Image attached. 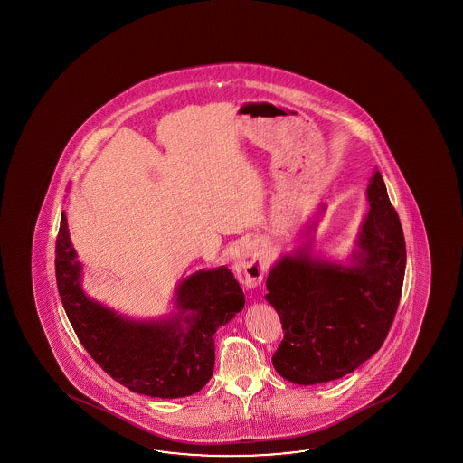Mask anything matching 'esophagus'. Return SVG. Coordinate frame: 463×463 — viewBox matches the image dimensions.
<instances>
[{
    "mask_svg": "<svg viewBox=\"0 0 463 463\" xmlns=\"http://www.w3.org/2000/svg\"><path fill=\"white\" fill-rule=\"evenodd\" d=\"M235 276L247 288H257L265 276V257L258 249L257 243H247L239 251L234 265Z\"/></svg>",
    "mask_w": 463,
    "mask_h": 463,
    "instance_id": "obj_1",
    "label": "esophagus"
}]
</instances>
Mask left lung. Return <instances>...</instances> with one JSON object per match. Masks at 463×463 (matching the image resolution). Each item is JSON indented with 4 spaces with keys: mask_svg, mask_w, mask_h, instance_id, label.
<instances>
[{
    "mask_svg": "<svg viewBox=\"0 0 463 463\" xmlns=\"http://www.w3.org/2000/svg\"><path fill=\"white\" fill-rule=\"evenodd\" d=\"M366 197L370 212L350 265L311 257L308 242L280 257L268 274L265 298L284 329L273 366L294 384L311 386L355 372L381 349L392 326L405 274V239L379 171ZM315 226L317 221L308 234Z\"/></svg>",
    "mask_w": 463,
    "mask_h": 463,
    "instance_id": "obj_1",
    "label": "left lung"
}]
</instances>
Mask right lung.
<instances>
[{
    "mask_svg": "<svg viewBox=\"0 0 463 463\" xmlns=\"http://www.w3.org/2000/svg\"><path fill=\"white\" fill-rule=\"evenodd\" d=\"M76 258L62 213L54 258L58 292L79 341L111 378L137 394L161 399L187 397L205 386L214 368L216 329L245 305L231 269L192 274L175 288V315L136 321L85 296Z\"/></svg>",
    "mask_w": 463,
    "mask_h": 463,
    "instance_id": "obj_1",
    "label": "right lung"
}]
</instances>
